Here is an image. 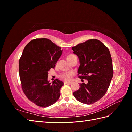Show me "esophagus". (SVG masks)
<instances>
[{"label":"esophagus","mask_w":132,"mask_h":132,"mask_svg":"<svg viewBox=\"0 0 132 132\" xmlns=\"http://www.w3.org/2000/svg\"><path fill=\"white\" fill-rule=\"evenodd\" d=\"M72 83L71 82H68V81H64V84L65 85V84H71Z\"/></svg>","instance_id":"esophagus-1"}]
</instances>
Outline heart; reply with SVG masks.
I'll return each mask as SVG.
<instances>
[{
    "mask_svg": "<svg viewBox=\"0 0 132 132\" xmlns=\"http://www.w3.org/2000/svg\"><path fill=\"white\" fill-rule=\"evenodd\" d=\"M75 55L74 54H70V55H69L67 57V59L68 61H69V60L72 58L73 56H74ZM74 75V73L73 72H71V71H68V72H64L62 73L61 75V78L64 80H65L66 81H68V80H71V79H72V77Z\"/></svg>",
    "mask_w": 132,
    "mask_h": 132,
    "instance_id": "obj_1",
    "label": "heart"
}]
</instances>
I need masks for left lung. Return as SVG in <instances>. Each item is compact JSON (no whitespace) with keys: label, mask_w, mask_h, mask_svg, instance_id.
<instances>
[{"label":"left lung","mask_w":132,"mask_h":132,"mask_svg":"<svg viewBox=\"0 0 132 132\" xmlns=\"http://www.w3.org/2000/svg\"><path fill=\"white\" fill-rule=\"evenodd\" d=\"M72 50L80 64L78 71L79 78L88 81L87 84H80V88L74 92V96L84 104H93L105 95L113 77L110 51L96 39L79 43L73 47Z\"/></svg>","instance_id":"8db88e82"}]
</instances>
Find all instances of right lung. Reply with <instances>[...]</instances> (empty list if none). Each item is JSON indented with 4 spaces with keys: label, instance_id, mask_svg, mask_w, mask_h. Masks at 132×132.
<instances>
[{
    "label": "right lung",
    "instance_id": "obj_1",
    "mask_svg": "<svg viewBox=\"0 0 132 132\" xmlns=\"http://www.w3.org/2000/svg\"><path fill=\"white\" fill-rule=\"evenodd\" d=\"M62 51L45 38L31 41L23 51L19 65L22 89L27 98L38 106H50L59 98L64 83L58 79L50 82L48 72L54 68Z\"/></svg>",
    "mask_w": 132,
    "mask_h": 132
}]
</instances>
